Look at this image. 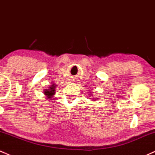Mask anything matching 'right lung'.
<instances>
[{
    "mask_svg": "<svg viewBox=\"0 0 155 155\" xmlns=\"http://www.w3.org/2000/svg\"><path fill=\"white\" fill-rule=\"evenodd\" d=\"M55 87H56V86H55L54 84H53L52 86L49 87V90H47L44 91V94H45L46 95H47V97L51 98V97H52V96L54 95V94L55 93Z\"/></svg>",
    "mask_w": 155,
    "mask_h": 155,
    "instance_id": "1",
    "label": "right lung"
}]
</instances>
